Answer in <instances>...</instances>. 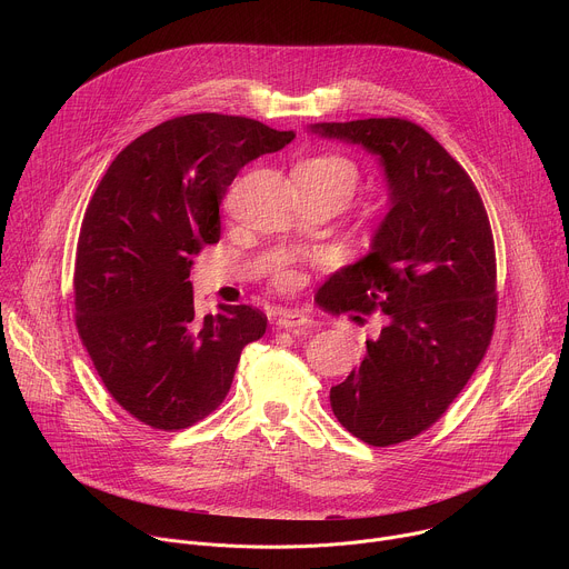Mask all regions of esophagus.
Instances as JSON below:
<instances>
[{
    "label": "esophagus",
    "instance_id": "1",
    "mask_svg": "<svg viewBox=\"0 0 569 569\" xmlns=\"http://www.w3.org/2000/svg\"><path fill=\"white\" fill-rule=\"evenodd\" d=\"M277 327L286 329V331L299 333V331L312 327V319L306 312H301V310H283L279 315V319H277Z\"/></svg>",
    "mask_w": 569,
    "mask_h": 569
}]
</instances>
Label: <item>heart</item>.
Listing matches in <instances>:
<instances>
[{"instance_id": "1", "label": "heart", "mask_w": 569, "mask_h": 569, "mask_svg": "<svg viewBox=\"0 0 569 569\" xmlns=\"http://www.w3.org/2000/svg\"><path fill=\"white\" fill-rule=\"evenodd\" d=\"M301 169L315 173V176H321V178H331V180H342L351 187V191L356 189V182H358V173L353 169V164L349 159L340 157V154H319V157H310L306 159ZM301 281V277L295 272V270H279L277 272V283L281 288H295L297 283Z\"/></svg>"}]
</instances>
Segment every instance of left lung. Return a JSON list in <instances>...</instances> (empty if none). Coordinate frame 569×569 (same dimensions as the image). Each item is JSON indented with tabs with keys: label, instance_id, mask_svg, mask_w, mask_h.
Returning a JSON list of instances; mask_svg holds the SVG:
<instances>
[{
	"label": "left lung",
	"instance_id": "obj_1",
	"mask_svg": "<svg viewBox=\"0 0 569 569\" xmlns=\"http://www.w3.org/2000/svg\"><path fill=\"white\" fill-rule=\"evenodd\" d=\"M310 132L358 143L385 169L389 211L371 252L336 272L317 299L333 312H385L360 367L331 387V408L360 441L393 446L443 417L491 345V222L459 161L408 119L312 123Z\"/></svg>",
	"mask_w": 569,
	"mask_h": 569
}]
</instances>
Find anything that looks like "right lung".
<instances>
[{"mask_svg":"<svg viewBox=\"0 0 569 569\" xmlns=\"http://www.w3.org/2000/svg\"><path fill=\"white\" fill-rule=\"evenodd\" d=\"M295 139L248 117H176L128 143L80 224L76 329L121 408L154 430H182L224 400L240 351L268 317L220 303L196 315L193 254L220 238V202L248 161Z\"/></svg>","mask_w":569,"mask_h":569,"instance_id":"right-lung-1","label":"right lung"}]
</instances>
